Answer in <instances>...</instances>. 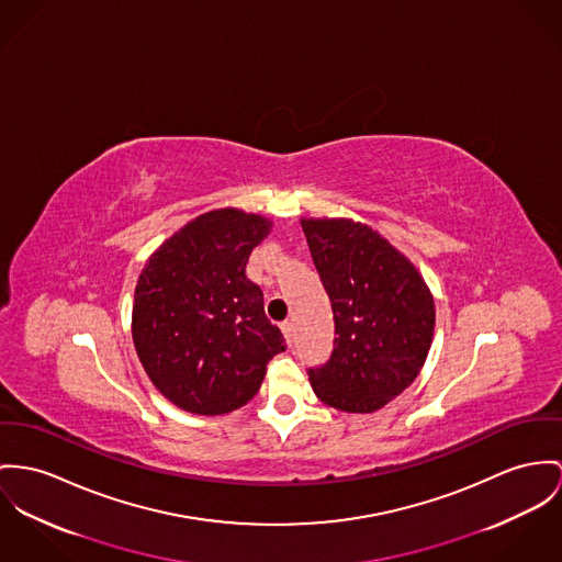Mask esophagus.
<instances>
[{"instance_id": "1", "label": "esophagus", "mask_w": 562, "mask_h": 562, "mask_svg": "<svg viewBox=\"0 0 562 562\" xmlns=\"http://www.w3.org/2000/svg\"><path fill=\"white\" fill-rule=\"evenodd\" d=\"M280 329H282V334H284L286 342L291 345V342H293V323H291V321H284V323L280 325Z\"/></svg>"}]
</instances>
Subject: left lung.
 Segmentation results:
<instances>
[{
	"mask_svg": "<svg viewBox=\"0 0 562 562\" xmlns=\"http://www.w3.org/2000/svg\"><path fill=\"white\" fill-rule=\"evenodd\" d=\"M329 295L336 338L329 361L307 372L316 397L345 413H374L408 387L432 346L434 297L387 239L350 217H302Z\"/></svg>",
	"mask_w": 562,
	"mask_h": 562,
	"instance_id": "1",
	"label": "left lung"
}]
</instances>
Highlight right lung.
I'll list each match as a JSON object with an SVG mask.
<instances>
[{
	"label": "right lung",
	"mask_w": 562,
	"mask_h": 562,
	"mask_svg": "<svg viewBox=\"0 0 562 562\" xmlns=\"http://www.w3.org/2000/svg\"><path fill=\"white\" fill-rule=\"evenodd\" d=\"M271 220L235 207L190 220L145 262L132 340L156 389L181 411L226 415L248 404L284 336L246 278Z\"/></svg>",
	"instance_id": "obj_1"
}]
</instances>
